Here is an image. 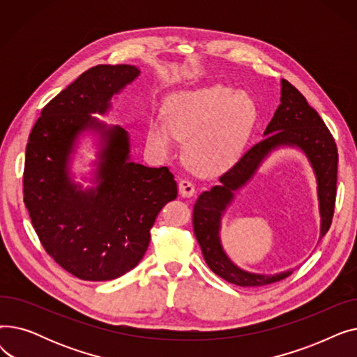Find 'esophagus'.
<instances>
[{
    "label": "esophagus",
    "instance_id": "1",
    "mask_svg": "<svg viewBox=\"0 0 357 357\" xmlns=\"http://www.w3.org/2000/svg\"><path fill=\"white\" fill-rule=\"evenodd\" d=\"M178 188H179V195L185 198H190L195 194V186L188 179H181L178 183Z\"/></svg>",
    "mask_w": 357,
    "mask_h": 357
}]
</instances>
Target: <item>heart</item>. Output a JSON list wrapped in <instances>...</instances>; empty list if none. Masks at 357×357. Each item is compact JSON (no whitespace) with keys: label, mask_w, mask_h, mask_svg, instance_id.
Here are the masks:
<instances>
[{"label":"heart","mask_w":357,"mask_h":357,"mask_svg":"<svg viewBox=\"0 0 357 357\" xmlns=\"http://www.w3.org/2000/svg\"><path fill=\"white\" fill-rule=\"evenodd\" d=\"M256 105L246 92L207 85L172 93L163 119L149 121L147 140L158 153L171 155L186 142L185 158L201 175H220L240 159L256 123Z\"/></svg>","instance_id":"1"}]
</instances>
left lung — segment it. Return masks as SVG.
<instances>
[{
	"label": "left lung",
	"instance_id": "obj_1",
	"mask_svg": "<svg viewBox=\"0 0 357 357\" xmlns=\"http://www.w3.org/2000/svg\"><path fill=\"white\" fill-rule=\"evenodd\" d=\"M280 104L265 130V139L250 147L236 165L220 176V185L202 192L194 204L192 226L208 268L238 287H264L288 278L292 271L276 275L250 273L237 268L224 253L220 241V221L234 191L255 175L256 169L273 149L296 146L307 155L318 183V202L321 214V236L328 231L334 214L337 190V153L335 142L318 112L305 97L287 79L280 81Z\"/></svg>",
	"mask_w": 357,
	"mask_h": 357
}]
</instances>
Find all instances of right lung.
<instances>
[{
  "instance_id": "add662e5",
  "label": "right lung",
  "mask_w": 357,
  "mask_h": 357,
  "mask_svg": "<svg viewBox=\"0 0 357 357\" xmlns=\"http://www.w3.org/2000/svg\"><path fill=\"white\" fill-rule=\"evenodd\" d=\"M140 70L130 65H98L84 72L42 109L26 147L24 204L47 255L84 280H111L137 266L150 243V229L163 205L178 195L166 166L128 162V135L92 119ZM86 128L100 130L99 185L82 192L68 178L74 140Z\"/></svg>"
}]
</instances>
